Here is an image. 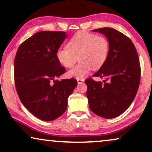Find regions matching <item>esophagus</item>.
I'll list each match as a JSON object with an SVG mask.
<instances>
[{
    "label": "esophagus",
    "instance_id": "1",
    "mask_svg": "<svg viewBox=\"0 0 152 152\" xmlns=\"http://www.w3.org/2000/svg\"><path fill=\"white\" fill-rule=\"evenodd\" d=\"M77 84H82L84 83V79H78V80H77Z\"/></svg>",
    "mask_w": 152,
    "mask_h": 152
}]
</instances>
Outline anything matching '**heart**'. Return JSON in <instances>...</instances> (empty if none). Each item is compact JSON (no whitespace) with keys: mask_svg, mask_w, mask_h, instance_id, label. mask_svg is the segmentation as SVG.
I'll list each match as a JSON object with an SVG mask.
<instances>
[{"mask_svg":"<svg viewBox=\"0 0 152 152\" xmlns=\"http://www.w3.org/2000/svg\"><path fill=\"white\" fill-rule=\"evenodd\" d=\"M68 48L57 50L56 57L66 68H72L79 57L80 63L68 72L69 77L84 78L91 69L98 70L107 61L109 53V42L104 36L80 31L67 44Z\"/></svg>","mask_w":152,"mask_h":152,"instance_id":"heart-1","label":"heart"}]
</instances>
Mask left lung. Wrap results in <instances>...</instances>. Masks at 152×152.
Returning a JSON list of instances; mask_svg holds the SVG:
<instances>
[{"mask_svg": "<svg viewBox=\"0 0 152 152\" xmlns=\"http://www.w3.org/2000/svg\"><path fill=\"white\" fill-rule=\"evenodd\" d=\"M107 37L109 53L102 67L93 75L104 79L86 80V96L91 111L104 118H113L126 111L136 97L140 80V66L131 39L111 28L93 30Z\"/></svg>", "mask_w": 152, "mask_h": 152, "instance_id": "obj_1", "label": "left lung"}]
</instances>
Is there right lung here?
Masks as SVG:
<instances>
[{"label":"right lung","mask_w":152,"mask_h":152,"mask_svg":"<svg viewBox=\"0 0 152 152\" xmlns=\"http://www.w3.org/2000/svg\"><path fill=\"white\" fill-rule=\"evenodd\" d=\"M67 37L65 32H37L20 44L14 59L18 97L30 113L43 121L57 119L66 111L68 97L77 84L72 78L55 80L66 72L56 53Z\"/></svg>","instance_id":"1"}]
</instances>
